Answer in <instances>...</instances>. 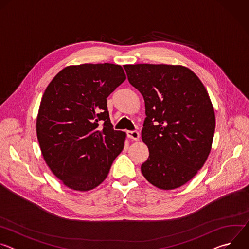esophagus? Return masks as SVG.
<instances>
[{
  "mask_svg": "<svg viewBox=\"0 0 249 249\" xmlns=\"http://www.w3.org/2000/svg\"><path fill=\"white\" fill-rule=\"evenodd\" d=\"M127 137L134 141H138L140 139V133L138 131H127Z\"/></svg>",
  "mask_w": 249,
  "mask_h": 249,
  "instance_id": "obj_1",
  "label": "esophagus"
}]
</instances>
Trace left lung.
Wrapping results in <instances>:
<instances>
[{
  "label": "left lung",
  "mask_w": 249,
  "mask_h": 249,
  "mask_svg": "<svg viewBox=\"0 0 249 249\" xmlns=\"http://www.w3.org/2000/svg\"><path fill=\"white\" fill-rule=\"evenodd\" d=\"M124 69L145 100L142 140L150 155L142 173L160 189L178 188L197 174L211 152L216 118L209 94L192 71L180 65Z\"/></svg>",
  "instance_id": "1"
}]
</instances>
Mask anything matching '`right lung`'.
Returning <instances> with one entry per match:
<instances>
[{
    "label": "right lung",
    "mask_w": 249,
    "mask_h": 249,
    "mask_svg": "<svg viewBox=\"0 0 249 249\" xmlns=\"http://www.w3.org/2000/svg\"><path fill=\"white\" fill-rule=\"evenodd\" d=\"M126 80L120 65L68 66L46 88L36 119L43 159L67 187L89 191L107 176L126 133L110 122L106 98Z\"/></svg>",
    "instance_id": "1"
}]
</instances>
